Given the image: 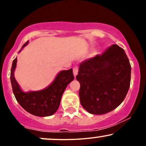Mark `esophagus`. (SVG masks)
I'll return each mask as SVG.
<instances>
[{"label": "esophagus", "mask_w": 146, "mask_h": 146, "mask_svg": "<svg viewBox=\"0 0 146 146\" xmlns=\"http://www.w3.org/2000/svg\"><path fill=\"white\" fill-rule=\"evenodd\" d=\"M78 66H74V68H73V74H74L75 78L76 77V75H78Z\"/></svg>", "instance_id": "1"}]
</instances>
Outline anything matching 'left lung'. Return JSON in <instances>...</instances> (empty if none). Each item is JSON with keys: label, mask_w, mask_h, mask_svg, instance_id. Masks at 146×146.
<instances>
[{"label": "left lung", "mask_w": 146, "mask_h": 146, "mask_svg": "<svg viewBox=\"0 0 146 146\" xmlns=\"http://www.w3.org/2000/svg\"><path fill=\"white\" fill-rule=\"evenodd\" d=\"M131 66L124 50L113 44L102 55L82 62L76 79L85 110L93 115L108 113L123 101L130 84Z\"/></svg>", "instance_id": "obj_1"}]
</instances>
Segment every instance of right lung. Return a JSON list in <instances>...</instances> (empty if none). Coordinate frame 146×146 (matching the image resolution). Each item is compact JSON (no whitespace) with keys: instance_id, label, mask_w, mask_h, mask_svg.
<instances>
[{"instance_id":"add662e5","label":"right lung","mask_w":146,"mask_h":146,"mask_svg":"<svg viewBox=\"0 0 146 146\" xmlns=\"http://www.w3.org/2000/svg\"><path fill=\"white\" fill-rule=\"evenodd\" d=\"M27 43L28 41L23 47ZM16 62L17 58H15L11 68L10 79L13 93L18 103L26 111L36 116L46 117L53 115L59 108L64 91L68 84L74 79L73 69L71 68L60 72L53 83L44 90L24 93L14 78Z\"/></svg>"}]
</instances>
